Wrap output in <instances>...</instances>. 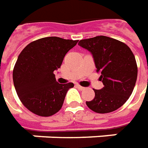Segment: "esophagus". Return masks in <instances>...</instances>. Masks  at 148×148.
I'll return each instance as SVG.
<instances>
[{
  "label": "esophagus",
  "mask_w": 148,
  "mask_h": 148,
  "mask_svg": "<svg viewBox=\"0 0 148 148\" xmlns=\"http://www.w3.org/2000/svg\"><path fill=\"white\" fill-rule=\"evenodd\" d=\"M76 87H77V88H78L79 90H84V89H85V88L82 87V86H80V85H79V84H76Z\"/></svg>",
  "instance_id": "esophagus-1"
}]
</instances>
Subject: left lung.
I'll return each mask as SVG.
<instances>
[{"instance_id":"obj_1","label":"left lung","mask_w":148,"mask_h":148,"mask_svg":"<svg viewBox=\"0 0 148 148\" xmlns=\"http://www.w3.org/2000/svg\"><path fill=\"white\" fill-rule=\"evenodd\" d=\"M79 45L91 52L104 87L93 89L95 97L86 101L88 108L105 114L119 109L134 88L138 67L134 56L124 42L106 36L80 40Z\"/></svg>"}]
</instances>
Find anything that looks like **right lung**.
<instances>
[{
  "instance_id": "right-lung-1",
  "label": "right lung",
  "mask_w": 148,
  "mask_h": 148,
  "mask_svg": "<svg viewBox=\"0 0 148 148\" xmlns=\"http://www.w3.org/2000/svg\"><path fill=\"white\" fill-rule=\"evenodd\" d=\"M79 40L47 37L26 46L13 70L17 95L23 106L36 115L51 116L62 107L73 83H57L54 71L60 68L64 56Z\"/></svg>"
}]
</instances>
